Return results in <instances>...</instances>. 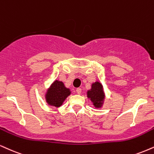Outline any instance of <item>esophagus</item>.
Returning <instances> with one entry per match:
<instances>
[{
	"instance_id": "esophagus-1",
	"label": "esophagus",
	"mask_w": 154,
	"mask_h": 154,
	"mask_svg": "<svg viewBox=\"0 0 154 154\" xmlns=\"http://www.w3.org/2000/svg\"><path fill=\"white\" fill-rule=\"evenodd\" d=\"M76 92H77V93L78 94V95H80L81 92H82V89H81V88H77V90H76Z\"/></svg>"
}]
</instances>
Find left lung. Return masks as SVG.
<instances>
[{
  "label": "left lung",
  "instance_id": "obj_1",
  "mask_svg": "<svg viewBox=\"0 0 154 154\" xmlns=\"http://www.w3.org/2000/svg\"><path fill=\"white\" fill-rule=\"evenodd\" d=\"M88 97L90 98L95 107H100L105 99L103 85L99 82L92 83L91 90L88 91Z\"/></svg>",
  "mask_w": 154,
  "mask_h": 154
}]
</instances>
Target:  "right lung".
Returning <instances> with one entry per match:
<instances>
[{
  "label": "right lung",
  "mask_w": 154,
  "mask_h": 154,
  "mask_svg": "<svg viewBox=\"0 0 154 154\" xmlns=\"http://www.w3.org/2000/svg\"><path fill=\"white\" fill-rule=\"evenodd\" d=\"M71 93L69 89L65 88L64 83L55 80L46 94V100L51 106L60 107L63 102Z\"/></svg>",
  "instance_id": "add662e5"
}]
</instances>
